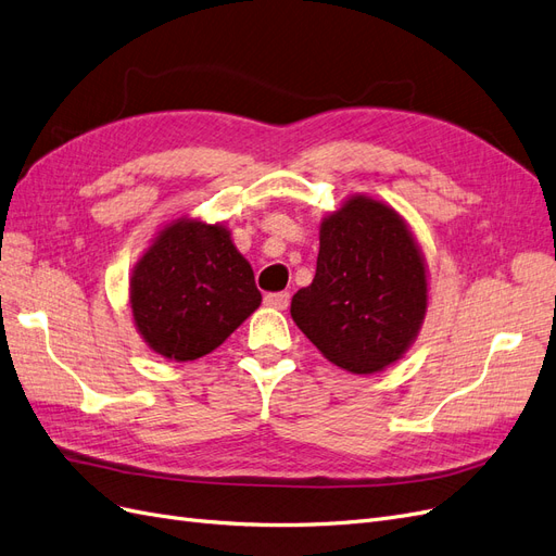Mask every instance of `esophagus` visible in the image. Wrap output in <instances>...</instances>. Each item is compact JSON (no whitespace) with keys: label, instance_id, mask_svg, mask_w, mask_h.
I'll list each match as a JSON object with an SVG mask.
<instances>
[{"label":"esophagus","instance_id":"1","mask_svg":"<svg viewBox=\"0 0 556 556\" xmlns=\"http://www.w3.org/2000/svg\"><path fill=\"white\" fill-rule=\"evenodd\" d=\"M289 300H291V295L286 293V291H281V293H267L263 298V302L267 304V307H273V309H286V307H289Z\"/></svg>","mask_w":556,"mask_h":556}]
</instances>
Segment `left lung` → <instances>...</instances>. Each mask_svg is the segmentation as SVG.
Listing matches in <instances>:
<instances>
[{
  "instance_id": "1",
  "label": "left lung",
  "mask_w": 556,
  "mask_h": 556,
  "mask_svg": "<svg viewBox=\"0 0 556 556\" xmlns=\"http://www.w3.org/2000/svg\"><path fill=\"white\" fill-rule=\"evenodd\" d=\"M318 240L316 275L291 300L295 326L339 369L376 374L395 365L429 307L414 230L386 201L351 193L320 222Z\"/></svg>"
}]
</instances>
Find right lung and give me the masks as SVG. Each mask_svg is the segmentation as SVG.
I'll list each match as a JSON object with an SVG mask.
<instances>
[{"mask_svg":"<svg viewBox=\"0 0 556 556\" xmlns=\"http://www.w3.org/2000/svg\"><path fill=\"white\" fill-rule=\"evenodd\" d=\"M261 304L249 261L226 222L180 217L161 226L129 277L134 326L156 355L199 361Z\"/></svg>","mask_w":556,"mask_h":556,"instance_id":"obj_1","label":"right lung"}]
</instances>
